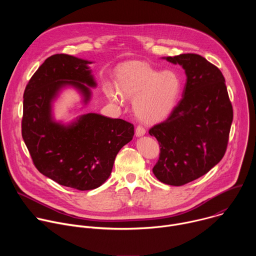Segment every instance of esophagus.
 Masks as SVG:
<instances>
[{"mask_svg":"<svg viewBox=\"0 0 256 256\" xmlns=\"http://www.w3.org/2000/svg\"><path fill=\"white\" fill-rule=\"evenodd\" d=\"M146 134V130L142 126H138L136 128V136H142Z\"/></svg>","mask_w":256,"mask_h":256,"instance_id":"34e87169","label":"esophagus"}]
</instances>
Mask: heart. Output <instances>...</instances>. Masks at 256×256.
I'll list each match as a JSON object with an SVG mask.
<instances>
[{"instance_id":"b5f03b06","label":"heart","mask_w":256,"mask_h":256,"mask_svg":"<svg viewBox=\"0 0 256 256\" xmlns=\"http://www.w3.org/2000/svg\"><path fill=\"white\" fill-rule=\"evenodd\" d=\"M181 79L172 70L160 72L142 64L124 66L118 76V90L107 84V97L120 102L124 98L134 99V110L144 122H159L168 116L181 92Z\"/></svg>"}]
</instances>
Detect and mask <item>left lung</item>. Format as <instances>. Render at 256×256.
Wrapping results in <instances>:
<instances>
[{"label": "left lung", "mask_w": 256, "mask_h": 256, "mask_svg": "<svg viewBox=\"0 0 256 256\" xmlns=\"http://www.w3.org/2000/svg\"><path fill=\"white\" fill-rule=\"evenodd\" d=\"M165 58L182 66L186 83L167 120L149 130L160 146L153 173L163 184L180 186L204 175L222 160L233 107L225 78L214 64L196 54Z\"/></svg>", "instance_id": "left-lung-1"}]
</instances>
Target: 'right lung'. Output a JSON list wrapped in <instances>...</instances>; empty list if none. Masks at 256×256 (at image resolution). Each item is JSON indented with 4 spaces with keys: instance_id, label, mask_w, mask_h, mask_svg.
<instances>
[{
    "instance_id": "right-lung-1",
    "label": "right lung",
    "mask_w": 256,
    "mask_h": 256,
    "mask_svg": "<svg viewBox=\"0 0 256 256\" xmlns=\"http://www.w3.org/2000/svg\"><path fill=\"white\" fill-rule=\"evenodd\" d=\"M91 62L54 54L34 72L23 100L22 138L34 166L58 184L78 190L99 188L110 176L120 150L132 140L134 124L97 114L70 126L52 120V101L66 85L80 90L87 103L96 83Z\"/></svg>"
}]
</instances>
